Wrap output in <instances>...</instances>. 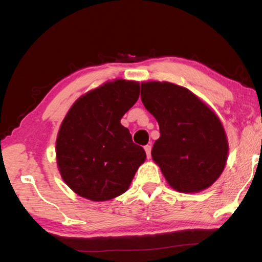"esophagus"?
Returning a JSON list of instances; mask_svg holds the SVG:
<instances>
[{
	"mask_svg": "<svg viewBox=\"0 0 262 262\" xmlns=\"http://www.w3.org/2000/svg\"><path fill=\"white\" fill-rule=\"evenodd\" d=\"M144 150H145V154H147V157L150 158V156H151V145H145Z\"/></svg>",
	"mask_w": 262,
	"mask_h": 262,
	"instance_id": "1",
	"label": "esophagus"
}]
</instances>
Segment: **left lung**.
I'll return each instance as SVG.
<instances>
[{"label":"left lung","instance_id":"1","mask_svg":"<svg viewBox=\"0 0 262 262\" xmlns=\"http://www.w3.org/2000/svg\"><path fill=\"white\" fill-rule=\"evenodd\" d=\"M141 99L159 125L151 156L168 185L195 193L214 184L229 151L219 117L188 89L173 83H142Z\"/></svg>","mask_w":262,"mask_h":262}]
</instances>
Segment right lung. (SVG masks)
Listing matches in <instances>:
<instances>
[{"label": "right lung", "instance_id": "add662e5", "mask_svg": "<svg viewBox=\"0 0 262 262\" xmlns=\"http://www.w3.org/2000/svg\"><path fill=\"white\" fill-rule=\"evenodd\" d=\"M140 96V84L115 79L75 101L61 123L56 162L62 179L79 196L106 201L125 193L145 161L120 120Z\"/></svg>", "mask_w": 262, "mask_h": 262}]
</instances>
